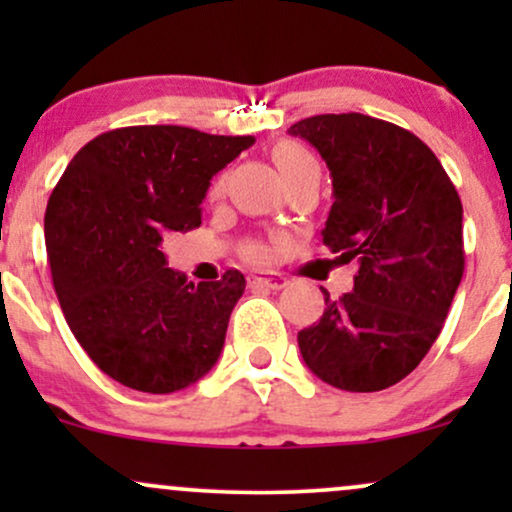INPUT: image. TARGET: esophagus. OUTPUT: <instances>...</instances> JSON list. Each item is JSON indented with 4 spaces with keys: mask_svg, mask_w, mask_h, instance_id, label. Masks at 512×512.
Instances as JSON below:
<instances>
[{
    "mask_svg": "<svg viewBox=\"0 0 512 512\" xmlns=\"http://www.w3.org/2000/svg\"><path fill=\"white\" fill-rule=\"evenodd\" d=\"M250 284L260 286V289L279 291L286 286V279L281 274H255V276H250Z\"/></svg>",
    "mask_w": 512,
    "mask_h": 512,
    "instance_id": "34e87169",
    "label": "esophagus"
}]
</instances>
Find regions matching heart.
<instances>
[{"instance_id":"obj_1","label":"heart","mask_w":512,"mask_h":512,"mask_svg":"<svg viewBox=\"0 0 512 512\" xmlns=\"http://www.w3.org/2000/svg\"><path fill=\"white\" fill-rule=\"evenodd\" d=\"M274 163L279 166L281 175H291L293 170L303 168V166H310V163H315V158L308 154V151L303 149V146L293 144V142H281L274 146ZM250 255L255 257V260H260V257L264 255L262 248H252Z\"/></svg>"}]
</instances>
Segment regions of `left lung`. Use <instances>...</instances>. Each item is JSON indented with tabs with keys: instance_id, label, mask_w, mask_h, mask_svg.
Listing matches in <instances>:
<instances>
[{
	"instance_id": "obj_1",
	"label": "left lung",
	"mask_w": 512,
	"mask_h": 512,
	"mask_svg": "<svg viewBox=\"0 0 512 512\" xmlns=\"http://www.w3.org/2000/svg\"><path fill=\"white\" fill-rule=\"evenodd\" d=\"M289 134L313 144L332 175L322 243L356 260L354 291L298 332L322 383L378 392L424 361L464 272L462 202L419 137L361 113L315 115Z\"/></svg>"
}]
</instances>
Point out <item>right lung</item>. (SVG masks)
Returning <instances> with one entry per match:
<instances>
[{
    "label": "right lung",
    "instance_id": "right-lung-1",
    "mask_svg": "<svg viewBox=\"0 0 512 512\" xmlns=\"http://www.w3.org/2000/svg\"><path fill=\"white\" fill-rule=\"evenodd\" d=\"M252 144L178 125L113 129L52 190V284L76 342L117 383L168 395L219 361L245 276L192 284L168 267L163 240L202 223L211 178Z\"/></svg>",
    "mask_w": 512,
    "mask_h": 512
}]
</instances>
